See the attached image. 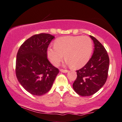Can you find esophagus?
Returning a JSON list of instances; mask_svg holds the SVG:
<instances>
[{"label":"esophagus","mask_w":122,"mask_h":122,"mask_svg":"<svg viewBox=\"0 0 122 122\" xmlns=\"http://www.w3.org/2000/svg\"><path fill=\"white\" fill-rule=\"evenodd\" d=\"M60 71L62 72H64V73H67L69 72V71L67 70H63V69H61L60 70Z\"/></svg>","instance_id":"obj_1"}]
</instances>
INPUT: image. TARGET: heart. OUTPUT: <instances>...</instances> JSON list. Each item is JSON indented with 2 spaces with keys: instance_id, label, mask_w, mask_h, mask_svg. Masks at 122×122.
Instances as JSON below:
<instances>
[{
  "instance_id": "heart-1",
  "label": "heart",
  "mask_w": 122,
  "mask_h": 122,
  "mask_svg": "<svg viewBox=\"0 0 122 122\" xmlns=\"http://www.w3.org/2000/svg\"><path fill=\"white\" fill-rule=\"evenodd\" d=\"M55 46L47 50V56L52 64L57 66L64 58L66 64L73 69H80L85 65L90 59L93 43L87 36H65L55 40Z\"/></svg>"
}]
</instances>
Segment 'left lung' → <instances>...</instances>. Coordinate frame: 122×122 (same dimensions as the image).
Instances as JSON below:
<instances>
[{"instance_id": "obj_1", "label": "left lung", "mask_w": 122, "mask_h": 122, "mask_svg": "<svg viewBox=\"0 0 122 122\" xmlns=\"http://www.w3.org/2000/svg\"><path fill=\"white\" fill-rule=\"evenodd\" d=\"M94 42V52L83 67L76 71L77 78L73 83V89L82 97H88L100 90L106 82L109 66L108 53L95 37L90 36Z\"/></svg>"}]
</instances>
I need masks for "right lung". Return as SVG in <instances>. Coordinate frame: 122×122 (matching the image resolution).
Wrapping results in <instances>:
<instances>
[{
    "label": "right lung",
    "instance_id": "right-lung-1",
    "mask_svg": "<svg viewBox=\"0 0 122 122\" xmlns=\"http://www.w3.org/2000/svg\"><path fill=\"white\" fill-rule=\"evenodd\" d=\"M54 38L48 33L35 35L26 40L18 51L16 76L23 87L32 95L47 93L59 72L47 57L48 45Z\"/></svg>",
    "mask_w": 122,
    "mask_h": 122
}]
</instances>
